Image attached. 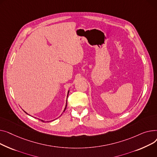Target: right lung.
<instances>
[{
    "label": "right lung",
    "instance_id": "right-lung-1",
    "mask_svg": "<svg viewBox=\"0 0 157 157\" xmlns=\"http://www.w3.org/2000/svg\"><path fill=\"white\" fill-rule=\"evenodd\" d=\"M68 93H69V91H68ZM67 105H66V107H65V108H64V110L66 109V108H67ZM42 121V122H44V121Z\"/></svg>",
    "mask_w": 157,
    "mask_h": 157
}]
</instances>
